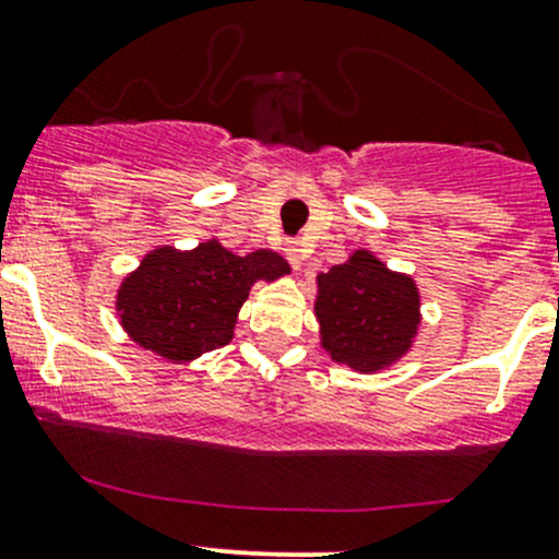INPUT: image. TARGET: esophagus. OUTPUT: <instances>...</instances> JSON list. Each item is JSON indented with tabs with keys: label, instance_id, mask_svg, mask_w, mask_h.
<instances>
[{
	"label": "esophagus",
	"instance_id": "34e87169",
	"mask_svg": "<svg viewBox=\"0 0 559 559\" xmlns=\"http://www.w3.org/2000/svg\"><path fill=\"white\" fill-rule=\"evenodd\" d=\"M285 255H287V261H290V266L293 269H301V263H304V248L298 242H287L285 245Z\"/></svg>",
	"mask_w": 559,
	"mask_h": 559
}]
</instances>
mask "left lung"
Returning <instances> with one entry per match:
<instances>
[{"mask_svg": "<svg viewBox=\"0 0 559 559\" xmlns=\"http://www.w3.org/2000/svg\"><path fill=\"white\" fill-rule=\"evenodd\" d=\"M317 320L322 346L335 362L362 373L389 368L411 349L418 314V287L389 272L368 250H357L317 277Z\"/></svg>", "mask_w": 559, "mask_h": 559, "instance_id": "8db88e82", "label": "left lung"}]
</instances>
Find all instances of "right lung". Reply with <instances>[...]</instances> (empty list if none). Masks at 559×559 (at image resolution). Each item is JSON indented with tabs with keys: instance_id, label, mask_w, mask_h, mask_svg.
<instances>
[{
	"instance_id": "add662e5",
	"label": "right lung",
	"mask_w": 559,
	"mask_h": 559,
	"mask_svg": "<svg viewBox=\"0 0 559 559\" xmlns=\"http://www.w3.org/2000/svg\"><path fill=\"white\" fill-rule=\"evenodd\" d=\"M287 272L285 258L272 250L234 255L218 239L186 253L157 248L119 287V320L138 346L170 362H189L229 344L253 282Z\"/></svg>"
}]
</instances>
